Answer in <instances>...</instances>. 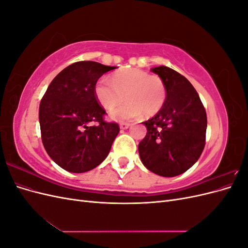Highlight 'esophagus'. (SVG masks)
<instances>
[{
	"mask_svg": "<svg viewBox=\"0 0 248 248\" xmlns=\"http://www.w3.org/2000/svg\"><path fill=\"white\" fill-rule=\"evenodd\" d=\"M129 127H130V124H129V123H121V124H120V128L123 129V130L128 129Z\"/></svg>",
	"mask_w": 248,
	"mask_h": 248,
	"instance_id": "34e87169",
	"label": "esophagus"
}]
</instances>
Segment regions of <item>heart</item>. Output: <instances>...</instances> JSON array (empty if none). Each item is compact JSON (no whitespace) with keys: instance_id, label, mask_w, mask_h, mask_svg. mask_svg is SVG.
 Returning a JSON list of instances; mask_svg holds the SVG:
<instances>
[{"instance_id":"b5f03b06","label":"heart","mask_w":248,"mask_h":248,"mask_svg":"<svg viewBox=\"0 0 248 248\" xmlns=\"http://www.w3.org/2000/svg\"><path fill=\"white\" fill-rule=\"evenodd\" d=\"M94 95L100 106L108 110L126 100L122 107L109 112L115 121H130L142 114L154 116L167 100V87L158 76H150L144 70L130 68L114 73L110 78H100L94 86Z\"/></svg>"}]
</instances>
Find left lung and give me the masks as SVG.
<instances>
[{
	"instance_id": "1",
	"label": "left lung",
	"mask_w": 248,
	"mask_h": 248,
	"mask_svg": "<svg viewBox=\"0 0 248 248\" xmlns=\"http://www.w3.org/2000/svg\"><path fill=\"white\" fill-rule=\"evenodd\" d=\"M167 87L162 108L148 121L147 134L139 144L142 164L154 174L175 177L198 161L204 150L207 115L189 80L167 66L151 69Z\"/></svg>"
}]
</instances>
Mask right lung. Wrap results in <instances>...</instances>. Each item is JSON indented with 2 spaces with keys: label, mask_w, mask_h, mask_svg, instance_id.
<instances>
[{
  "label": "right lung",
  "mask_w": 248,
  "mask_h": 248,
  "mask_svg": "<svg viewBox=\"0 0 248 248\" xmlns=\"http://www.w3.org/2000/svg\"><path fill=\"white\" fill-rule=\"evenodd\" d=\"M93 61L66 67L52 79L39 107L41 139L47 154L70 172L89 171L107 158L120 131L103 120L106 110L94 95L104 73L116 69ZM97 122V125L89 124Z\"/></svg>",
  "instance_id": "1"
}]
</instances>
